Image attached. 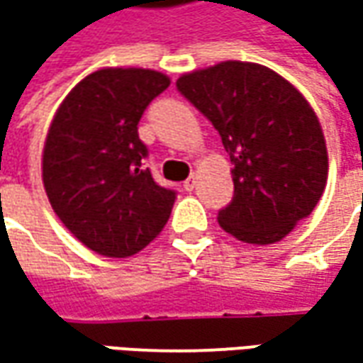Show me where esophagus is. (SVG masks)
<instances>
[{"mask_svg": "<svg viewBox=\"0 0 363 363\" xmlns=\"http://www.w3.org/2000/svg\"><path fill=\"white\" fill-rule=\"evenodd\" d=\"M184 188L188 189V191H191V189L196 188V175H189L188 179L184 182Z\"/></svg>", "mask_w": 363, "mask_h": 363, "instance_id": "esophagus-1", "label": "esophagus"}]
</instances>
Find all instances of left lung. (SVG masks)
<instances>
[{
	"mask_svg": "<svg viewBox=\"0 0 363 363\" xmlns=\"http://www.w3.org/2000/svg\"><path fill=\"white\" fill-rule=\"evenodd\" d=\"M175 84L230 155L234 198L218 212L220 226L248 244L283 240L313 212L328 182L313 108L291 82L252 62H220Z\"/></svg>",
	"mask_w": 363,
	"mask_h": 363,
	"instance_id": "left-lung-1",
	"label": "left lung"
}]
</instances>
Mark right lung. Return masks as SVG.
Returning <instances> with one entry per match:
<instances>
[{"label": "right lung", "mask_w": 363, "mask_h": 363, "mask_svg": "<svg viewBox=\"0 0 363 363\" xmlns=\"http://www.w3.org/2000/svg\"><path fill=\"white\" fill-rule=\"evenodd\" d=\"M169 78L145 68H103L82 78L50 125L42 179L62 224L103 257L143 250L165 226L175 189L161 188L137 125Z\"/></svg>", "instance_id": "obj_1"}]
</instances>
